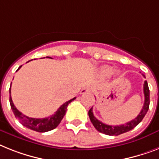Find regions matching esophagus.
Wrapping results in <instances>:
<instances>
[{
	"mask_svg": "<svg viewBox=\"0 0 159 159\" xmlns=\"http://www.w3.org/2000/svg\"><path fill=\"white\" fill-rule=\"evenodd\" d=\"M91 91H92L91 88L84 87V89H82V90L80 91V93L81 94H84V93H90Z\"/></svg>",
	"mask_w": 159,
	"mask_h": 159,
	"instance_id": "34e87169",
	"label": "esophagus"
}]
</instances>
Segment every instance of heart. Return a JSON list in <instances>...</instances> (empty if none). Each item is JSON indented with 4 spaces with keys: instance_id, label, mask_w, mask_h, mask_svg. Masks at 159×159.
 <instances>
[{
    "instance_id": "obj_1",
    "label": "heart",
    "mask_w": 159,
    "mask_h": 159,
    "mask_svg": "<svg viewBox=\"0 0 159 159\" xmlns=\"http://www.w3.org/2000/svg\"><path fill=\"white\" fill-rule=\"evenodd\" d=\"M114 71H115V69L109 66H104L101 69V73L104 76H110L114 73Z\"/></svg>"
}]
</instances>
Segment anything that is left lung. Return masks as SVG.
Instances as JSON below:
<instances>
[{
	"instance_id": "8db88e82",
	"label": "left lung",
	"mask_w": 159,
	"mask_h": 159,
	"mask_svg": "<svg viewBox=\"0 0 159 159\" xmlns=\"http://www.w3.org/2000/svg\"><path fill=\"white\" fill-rule=\"evenodd\" d=\"M143 76L145 77V75H143ZM143 90H144V95H145V102H144L142 110L140 112V114L136 116V118H135L134 119H132V120H131V121L127 123V124H122V125H107V124H103L101 121H99L98 119H96V117L93 115V108H91L89 111V116L90 118L92 124H93L94 128L98 130V132L104 133L106 135H109V136H118V135L123 134L124 132H127L130 131V130L133 129L136 126H137L141 123L143 118L145 117V115H146L148 110H149V89L147 81H145V83H144V89H143Z\"/></svg>"
}]
</instances>
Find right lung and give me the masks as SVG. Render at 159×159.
Instances as JSON below:
<instances>
[{
    "instance_id": "obj_1",
    "label": "right lung",
    "mask_w": 159,
    "mask_h": 159,
    "mask_svg": "<svg viewBox=\"0 0 159 159\" xmlns=\"http://www.w3.org/2000/svg\"><path fill=\"white\" fill-rule=\"evenodd\" d=\"M50 58V57H49ZM19 66L18 70H19ZM75 98H74L71 100L68 101V102H65L63 105H61L59 109L56 111L54 115H51L48 118H44V119H35V118H29L24 115L23 114L18 111V109L14 106L13 101H12L11 95H10V106L13 112H14L15 117L19 120L21 124H23L26 128H29V129L33 130L35 132H45L51 131V130L54 129L58 126V124L61 123V119H63L64 115H65L66 112V108L69 103L74 101Z\"/></svg>"
}]
</instances>
